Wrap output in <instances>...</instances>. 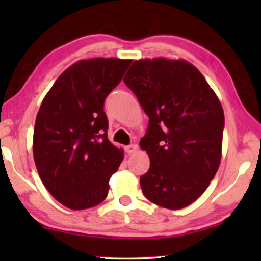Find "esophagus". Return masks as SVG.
Segmentation results:
<instances>
[{
    "label": "esophagus",
    "mask_w": 261,
    "mask_h": 261,
    "mask_svg": "<svg viewBox=\"0 0 261 261\" xmlns=\"http://www.w3.org/2000/svg\"><path fill=\"white\" fill-rule=\"evenodd\" d=\"M139 149L138 145L137 144H132L129 146H126L124 147V151H126V153H128V154H133V153H135Z\"/></svg>",
    "instance_id": "34e87169"
}]
</instances>
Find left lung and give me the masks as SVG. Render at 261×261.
<instances>
[{
    "label": "left lung",
    "instance_id": "1",
    "mask_svg": "<svg viewBox=\"0 0 261 261\" xmlns=\"http://www.w3.org/2000/svg\"><path fill=\"white\" fill-rule=\"evenodd\" d=\"M123 82L149 117L139 142L151 162L140 177L145 197L171 210L190 205L221 163L224 114L219 97L184 59L134 60Z\"/></svg>",
    "mask_w": 261,
    "mask_h": 261
}]
</instances>
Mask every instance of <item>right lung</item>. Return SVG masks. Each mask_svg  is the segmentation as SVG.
Segmentation results:
<instances>
[{"mask_svg": "<svg viewBox=\"0 0 261 261\" xmlns=\"http://www.w3.org/2000/svg\"><path fill=\"white\" fill-rule=\"evenodd\" d=\"M130 59L78 60L57 78L35 119L33 156L40 179L57 201L83 210L105 201L123 160L107 137L105 99Z\"/></svg>", "mask_w": 261, "mask_h": 261, "instance_id": "1", "label": "right lung"}]
</instances>
